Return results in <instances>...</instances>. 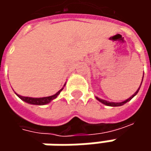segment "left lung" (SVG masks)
Segmentation results:
<instances>
[{"label":"left lung","mask_w":151,"mask_h":151,"mask_svg":"<svg viewBox=\"0 0 151 151\" xmlns=\"http://www.w3.org/2000/svg\"><path fill=\"white\" fill-rule=\"evenodd\" d=\"M143 78H144V75H143ZM142 81H143V79H142ZM142 81H141V84H142ZM141 84L139 86V87L138 88V90L134 92V95H132V96L129 97V98H128L127 100H125L124 101H121V102H113V101H106V100H103V99H101V98H99V97H97L96 96V100H98V101L101 102L102 104H104V105H107V106H110V107H119V106H123L124 104H125L126 102H128V101H129L134 97V96H136L137 93H138V91H139V88H140V86H141Z\"/></svg>","instance_id":"obj_1"}]
</instances>
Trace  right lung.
I'll return each instance as SVG.
<instances>
[{"mask_svg":"<svg viewBox=\"0 0 151 151\" xmlns=\"http://www.w3.org/2000/svg\"><path fill=\"white\" fill-rule=\"evenodd\" d=\"M65 84L64 85V86L61 88L60 90L58 92H56L55 95L50 96H45V97H30V96H21V95H18L17 94V96H18L20 98L21 100H22L23 101H25L27 103H29V104H32V105H46L48 103H50V101H52L54 99H55L57 96L60 95V93L61 92V91L64 89Z\"/></svg>","mask_w":151,"mask_h":151,"instance_id":"right-lung-1","label":"right lung"}]
</instances>
